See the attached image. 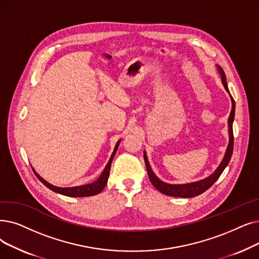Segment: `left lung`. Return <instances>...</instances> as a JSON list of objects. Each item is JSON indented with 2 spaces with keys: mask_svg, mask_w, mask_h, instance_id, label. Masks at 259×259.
Returning a JSON list of instances; mask_svg holds the SVG:
<instances>
[{
  "mask_svg": "<svg viewBox=\"0 0 259 259\" xmlns=\"http://www.w3.org/2000/svg\"><path fill=\"white\" fill-rule=\"evenodd\" d=\"M217 69H218V72H219L220 77H221L222 84H223L224 89H226V91L229 93V95L231 97V100H232V110H231L230 117H229V120H228L230 140H229V145L227 147L226 154H224L221 163L217 167V169L213 171L210 176L206 177L205 179L199 180V181H196V182L185 183V184H169V183L163 182L162 180H160L159 178L155 176V174L151 169V166L149 164L147 154H146V152L144 151V160H145L146 167H147V172H148V176H149V179H150V182L152 183V185L157 190H159V192H161L164 195L171 196V197H181V198H193V197L199 196L202 193H204L205 190H207L213 183L217 181L219 177L221 176V174L223 172V170L226 169V167L230 163L231 156L233 154V147H234L233 121H234V117H235V102H234V99H233V97H232V95L230 94V91H229L226 74H224L223 70L221 69V66L217 65Z\"/></svg>",
  "mask_w": 259,
  "mask_h": 259,
  "instance_id": "8db88e82",
  "label": "left lung"
}]
</instances>
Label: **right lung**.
I'll return each instance as SVG.
<instances>
[{
  "label": "right lung",
  "instance_id": "obj_1",
  "mask_svg": "<svg viewBox=\"0 0 259 259\" xmlns=\"http://www.w3.org/2000/svg\"><path fill=\"white\" fill-rule=\"evenodd\" d=\"M120 141L121 140H119L116 143L115 148H114L113 152H112L110 160L107 163L104 171L102 172V175L98 177V179L96 180V181H94L92 183L80 185V186H73V187H58V186H55V185L49 183L48 181H46V180H44L43 178H41L36 172V170L33 169V168H32V170H33V172H35V175L37 176V178L40 180V181L44 185H46L48 188H50L51 190H53V192H55V193L63 195V196H67V197H90V196H95V195L99 194L100 192H103V189L107 185L108 178H109V175H110L111 163H112V160H113V157H114V155L116 153V150L118 148V145H119Z\"/></svg>",
  "mask_w": 259,
  "mask_h": 259
}]
</instances>
